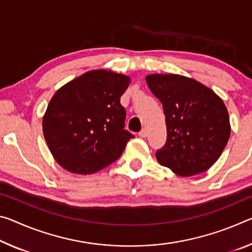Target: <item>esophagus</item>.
I'll return each mask as SVG.
<instances>
[{"instance_id": "esophagus-1", "label": "esophagus", "mask_w": 252, "mask_h": 252, "mask_svg": "<svg viewBox=\"0 0 252 252\" xmlns=\"http://www.w3.org/2000/svg\"><path fill=\"white\" fill-rule=\"evenodd\" d=\"M139 135L142 138H146L147 137V129H142L140 132H139Z\"/></svg>"}]
</instances>
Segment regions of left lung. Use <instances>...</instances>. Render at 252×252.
Masks as SVG:
<instances>
[{
    "mask_svg": "<svg viewBox=\"0 0 252 252\" xmlns=\"http://www.w3.org/2000/svg\"><path fill=\"white\" fill-rule=\"evenodd\" d=\"M146 81L166 117L167 140L156 151L158 162L179 176L204 173L229 141L224 103L209 87L185 76L154 74Z\"/></svg>",
    "mask_w": 252,
    "mask_h": 252,
    "instance_id": "8db88e82",
    "label": "left lung"
}]
</instances>
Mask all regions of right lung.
<instances>
[{
  "label": "right lung",
  "mask_w": 252,
  "mask_h": 252,
  "mask_svg": "<svg viewBox=\"0 0 252 252\" xmlns=\"http://www.w3.org/2000/svg\"><path fill=\"white\" fill-rule=\"evenodd\" d=\"M129 84L126 75L97 69L56 92L42 129L50 153L63 168L93 174L120 158L134 137L125 129L126 109L120 103Z\"/></svg>",
  "instance_id": "add662e5"
}]
</instances>
